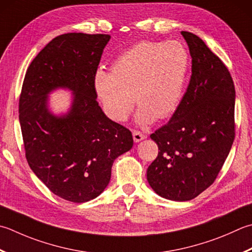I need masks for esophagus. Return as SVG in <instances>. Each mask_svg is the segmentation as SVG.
I'll list each match as a JSON object with an SVG mask.
<instances>
[{
	"label": "esophagus",
	"instance_id": "esophagus-1",
	"mask_svg": "<svg viewBox=\"0 0 252 252\" xmlns=\"http://www.w3.org/2000/svg\"><path fill=\"white\" fill-rule=\"evenodd\" d=\"M132 135H133V140H134L135 143H139V142L144 140L145 137H146L144 133H142L140 131H133Z\"/></svg>",
	"mask_w": 252,
	"mask_h": 252
}]
</instances>
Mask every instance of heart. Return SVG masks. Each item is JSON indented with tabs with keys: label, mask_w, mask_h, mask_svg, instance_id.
<instances>
[{
	"label": "heart",
	"mask_w": 252,
	"mask_h": 252,
	"mask_svg": "<svg viewBox=\"0 0 252 252\" xmlns=\"http://www.w3.org/2000/svg\"><path fill=\"white\" fill-rule=\"evenodd\" d=\"M188 62V52L178 41H143L131 47L113 61L111 72L99 68L96 73L95 87L103 110L113 121L122 122L134 99L140 106L137 125L169 117L179 101Z\"/></svg>",
	"instance_id": "1"
}]
</instances>
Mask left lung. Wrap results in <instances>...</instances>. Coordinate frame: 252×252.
<instances>
[{
  "mask_svg": "<svg viewBox=\"0 0 252 252\" xmlns=\"http://www.w3.org/2000/svg\"><path fill=\"white\" fill-rule=\"evenodd\" d=\"M191 78L171 119L151 135L158 155L147 181L161 198L189 201L213 184L235 139V86L228 68L194 33L181 32Z\"/></svg>",
  "mask_w": 252,
  "mask_h": 252,
  "instance_id": "obj_1",
  "label": "left lung"
}]
</instances>
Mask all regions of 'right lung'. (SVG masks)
<instances>
[{"label":"right lung","mask_w":252,"mask_h":252,"mask_svg":"<svg viewBox=\"0 0 252 252\" xmlns=\"http://www.w3.org/2000/svg\"><path fill=\"white\" fill-rule=\"evenodd\" d=\"M109 34L58 36L33 59L19 98V123L28 165L60 198L83 203L109 185L113 161L133 146L132 133L97 102L95 75ZM72 92L65 112L54 114L50 95Z\"/></svg>","instance_id":"obj_1"}]
</instances>
